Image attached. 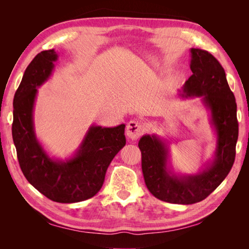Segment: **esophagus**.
Listing matches in <instances>:
<instances>
[{
	"mask_svg": "<svg viewBox=\"0 0 249 249\" xmlns=\"http://www.w3.org/2000/svg\"><path fill=\"white\" fill-rule=\"evenodd\" d=\"M145 127L138 120H131L126 124V135L127 137L131 138L132 140L138 139L141 135L144 133Z\"/></svg>",
	"mask_w": 249,
	"mask_h": 249,
	"instance_id": "esophagus-1",
	"label": "esophagus"
}]
</instances>
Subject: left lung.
<instances>
[{
  "instance_id": "obj_1",
  "label": "left lung",
  "mask_w": 249,
  "mask_h": 249,
  "mask_svg": "<svg viewBox=\"0 0 249 249\" xmlns=\"http://www.w3.org/2000/svg\"><path fill=\"white\" fill-rule=\"evenodd\" d=\"M192 76L184 86L185 96H203L212 112V123L218 134L216 159L212 166L196 176L178 178L167 172V148L155 136H143L138 146L141 166L149 192L158 199L191 205L208 197L231 171L236 157L239 124L237 104L219 61L211 53L191 49Z\"/></svg>"
}]
</instances>
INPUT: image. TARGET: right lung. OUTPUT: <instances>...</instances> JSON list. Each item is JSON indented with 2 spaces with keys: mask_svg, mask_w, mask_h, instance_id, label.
I'll use <instances>...</instances> for the list:
<instances>
[{
  "mask_svg": "<svg viewBox=\"0 0 249 249\" xmlns=\"http://www.w3.org/2000/svg\"><path fill=\"white\" fill-rule=\"evenodd\" d=\"M56 60L54 50L42 51L27 66L13 99L12 138L28 182L53 201L71 203L86 200L100 191L111 161L125 145V125L90 127L73 159L51 160L36 140L32 112L36 87L49 78Z\"/></svg>",
  "mask_w": 249,
  "mask_h": 249,
  "instance_id": "obj_1",
  "label": "right lung"
}]
</instances>
